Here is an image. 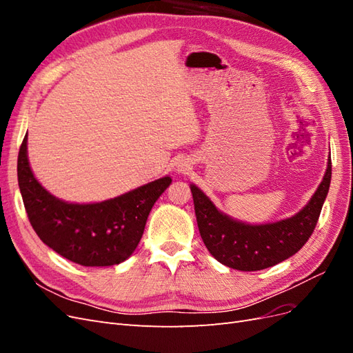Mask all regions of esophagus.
<instances>
[{
    "mask_svg": "<svg viewBox=\"0 0 353 353\" xmlns=\"http://www.w3.org/2000/svg\"><path fill=\"white\" fill-rule=\"evenodd\" d=\"M179 166H181V168H179V172H184V170H185L184 166H185V165H179Z\"/></svg>",
    "mask_w": 353,
    "mask_h": 353,
    "instance_id": "esophagus-1",
    "label": "esophagus"
}]
</instances>
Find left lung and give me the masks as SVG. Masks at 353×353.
Segmentation results:
<instances>
[{
  "label": "left lung",
  "mask_w": 353,
  "mask_h": 353,
  "mask_svg": "<svg viewBox=\"0 0 353 353\" xmlns=\"http://www.w3.org/2000/svg\"><path fill=\"white\" fill-rule=\"evenodd\" d=\"M331 183V157L321 184L305 208L275 222L248 223L221 212L196 185L193 194L197 225L203 243L222 265L239 271H259L290 258L311 237Z\"/></svg>",
  "instance_id": "1"
}]
</instances>
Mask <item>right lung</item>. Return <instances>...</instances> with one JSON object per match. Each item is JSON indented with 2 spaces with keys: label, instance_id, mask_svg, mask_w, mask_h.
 I'll use <instances>...</instances> for the list:
<instances>
[{
  "label": "right lung",
  "instance_id": "add662e5",
  "mask_svg": "<svg viewBox=\"0 0 353 353\" xmlns=\"http://www.w3.org/2000/svg\"><path fill=\"white\" fill-rule=\"evenodd\" d=\"M17 179L38 237L63 258L82 266H112L130 258L143 237L148 213L172 183L166 175L104 201H65L42 187L32 172L28 134L19 150Z\"/></svg>",
  "mask_w": 353,
  "mask_h": 353
}]
</instances>
